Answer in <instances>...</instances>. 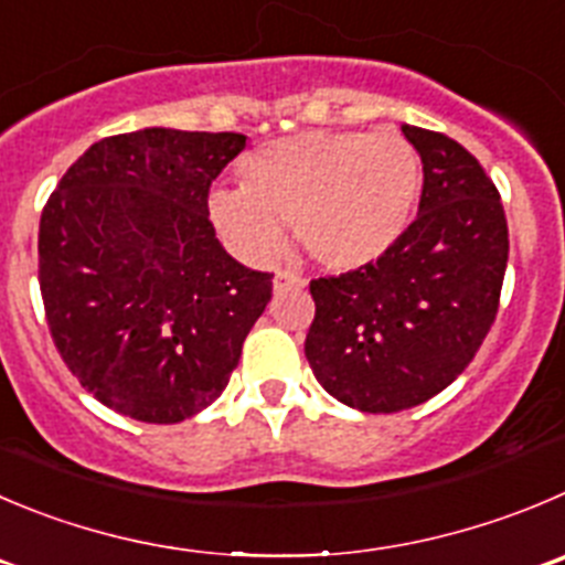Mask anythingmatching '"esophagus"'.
Masks as SVG:
<instances>
[{
	"instance_id": "esophagus-1",
	"label": "esophagus",
	"mask_w": 565,
	"mask_h": 565,
	"mask_svg": "<svg viewBox=\"0 0 565 565\" xmlns=\"http://www.w3.org/2000/svg\"><path fill=\"white\" fill-rule=\"evenodd\" d=\"M305 279L299 277V274H291V271H277V277H274V291H286V288H302Z\"/></svg>"
}]
</instances>
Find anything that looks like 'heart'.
Wrapping results in <instances>:
<instances>
[{
	"label": "heart",
	"mask_w": 565,
	"mask_h": 565,
	"mask_svg": "<svg viewBox=\"0 0 565 565\" xmlns=\"http://www.w3.org/2000/svg\"><path fill=\"white\" fill-rule=\"evenodd\" d=\"M244 185L213 188L207 213L249 263H266L291 222L299 246L327 271H354L388 255L416 216L422 158L399 132L305 130L257 147Z\"/></svg>",
	"instance_id": "b5f03b06"
}]
</instances>
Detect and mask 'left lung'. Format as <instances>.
I'll use <instances>...</instances> for the list:
<instances>
[{
  "label": "left lung",
  "instance_id": "obj_1",
  "mask_svg": "<svg viewBox=\"0 0 565 565\" xmlns=\"http://www.w3.org/2000/svg\"><path fill=\"white\" fill-rule=\"evenodd\" d=\"M424 169L416 222L377 263L310 282L305 358L330 396L363 413L433 399L491 330L508 268L499 191L458 141L402 125Z\"/></svg>",
  "mask_w": 565,
  "mask_h": 565
}]
</instances>
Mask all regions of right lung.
Returning <instances> with one entry per match:
<instances>
[{"instance_id":"right-lung-1","label":"right lung","mask_w":565,"mask_h":565,"mask_svg":"<svg viewBox=\"0 0 565 565\" xmlns=\"http://www.w3.org/2000/svg\"><path fill=\"white\" fill-rule=\"evenodd\" d=\"M241 132L147 127L102 138L41 213L38 282L52 341L94 399L177 424L227 388L271 274L218 244L207 191Z\"/></svg>"}]
</instances>
